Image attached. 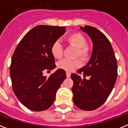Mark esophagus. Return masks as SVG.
Masks as SVG:
<instances>
[{"label": "esophagus", "mask_w": 128, "mask_h": 128, "mask_svg": "<svg viewBox=\"0 0 128 128\" xmlns=\"http://www.w3.org/2000/svg\"><path fill=\"white\" fill-rule=\"evenodd\" d=\"M66 75L67 78H69V77L70 76V72H66Z\"/></svg>", "instance_id": "1"}]
</instances>
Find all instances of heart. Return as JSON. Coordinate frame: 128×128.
Listing matches in <instances>:
<instances>
[{"label": "heart", "instance_id": "heart-1", "mask_svg": "<svg viewBox=\"0 0 128 128\" xmlns=\"http://www.w3.org/2000/svg\"><path fill=\"white\" fill-rule=\"evenodd\" d=\"M66 43L76 48V56L80 57L82 60H87L90 55V47L86 43L87 40L85 36L81 32H73L70 34L65 38ZM51 53L54 58L60 59L63 56V48L61 43L59 41H56L51 47ZM82 65L80 59L68 60L63 59L58 62V66L66 71H72L78 68Z\"/></svg>", "mask_w": 128, "mask_h": 128}]
</instances>
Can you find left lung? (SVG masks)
<instances>
[{
  "label": "left lung",
  "mask_w": 128,
  "mask_h": 128,
  "mask_svg": "<svg viewBox=\"0 0 128 128\" xmlns=\"http://www.w3.org/2000/svg\"><path fill=\"white\" fill-rule=\"evenodd\" d=\"M80 29L91 38L93 50L87 65L77 72L90 79H82L78 74L72 73V92L78 108L93 110L105 102L113 89L118 74L117 61L111 44L103 32L88 25Z\"/></svg>",
  "instance_id": "obj_1"
}]
</instances>
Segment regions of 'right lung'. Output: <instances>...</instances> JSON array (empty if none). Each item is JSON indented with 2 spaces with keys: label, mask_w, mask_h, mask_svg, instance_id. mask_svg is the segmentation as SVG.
<instances>
[{
  "label": "right lung",
  "mask_w": 128,
  "mask_h": 128,
  "mask_svg": "<svg viewBox=\"0 0 128 128\" xmlns=\"http://www.w3.org/2000/svg\"><path fill=\"white\" fill-rule=\"evenodd\" d=\"M65 27L38 25L29 30L17 46L10 67L12 89L19 101L33 111L49 108L66 72L60 68L48 78L45 70L56 68L52 44L65 33Z\"/></svg>",
  "instance_id": "add662e5"
}]
</instances>
